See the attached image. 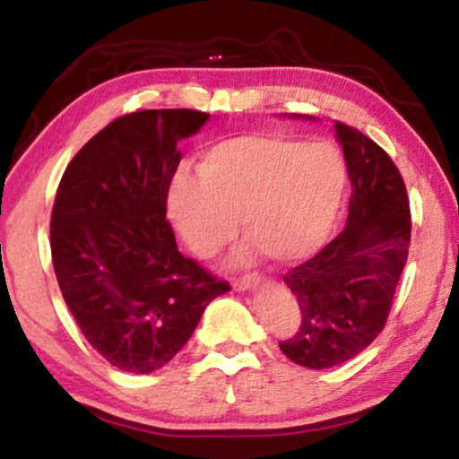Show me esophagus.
Segmentation results:
<instances>
[{
	"mask_svg": "<svg viewBox=\"0 0 459 459\" xmlns=\"http://www.w3.org/2000/svg\"><path fill=\"white\" fill-rule=\"evenodd\" d=\"M263 281V275L259 271H253V273H243L232 279V285H235V290H248V287H255Z\"/></svg>",
	"mask_w": 459,
	"mask_h": 459,
	"instance_id": "esophagus-1",
	"label": "esophagus"
}]
</instances>
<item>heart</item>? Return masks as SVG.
Returning a JSON list of instances; mask_svg holds the SVG:
<instances>
[{
	"instance_id": "heart-1",
	"label": "heart",
	"mask_w": 459,
	"mask_h": 459,
	"mask_svg": "<svg viewBox=\"0 0 459 459\" xmlns=\"http://www.w3.org/2000/svg\"><path fill=\"white\" fill-rule=\"evenodd\" d=\"M346 161L328 142L245 134L206 147L198 176L180 172L169 216L198 257H211L243 229L269 259L290 263L320 248L346 194Z\"/></svg>"
}]
</instances>
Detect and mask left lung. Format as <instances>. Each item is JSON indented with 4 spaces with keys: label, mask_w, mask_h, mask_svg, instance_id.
I'll return each instance as SVG.
<instances>
[{
    "label": "left lung",
    "mask_w": 459,
    "mask_h": 459,
    "mask_svg": "<svg viewBox=\"0 0 459 459\" xmlns=\"http://www.w3.org/2000/svg\"><path fill=\"white\" fill-rule=\"evenodd\" d=\"M333 129L352 186L346 229L283 275L301 322L279 348L314 370L354 359L383 332L411 245L409 196L399 168L356 127L333 121Z\"/></svg>",
    "instance_id": "left-lung-1"
}]
</instances>
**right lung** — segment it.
<instances>
[{"instance_id":"obj_1","label":"right lung","mask_w":459,"mask_h":459,"mask_svg":"<svg viewBox=\"0 0 459 459\" xmlns=\"http://www.w3.org/2000/svg\"><path fill=\"white\" fill-rule=\"evenodd\" d=\"M206 119L192 108L123 115L81 147L58 184L50 248L62 298L89 344L126 372L168 364L230 290L178 251L166 219L176 145Z\"/></svg>"}]
</instances>
